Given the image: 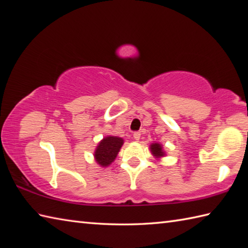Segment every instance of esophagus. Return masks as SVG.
<instances>
[{"mask_svg":"<svg viewBox=\"0 0 248 248\" xmlns=\"http://www.w3.org/2000/svg\"><path fill=\"white\" fill-rule=\"evenodd\" d=\"M140 132H134V134H133V139H134L135 140H140Z\"/></svg>","mask_w":248,"mask_h":248,"instance_id":"34e87169","label":"esophagus"}]
</instances>
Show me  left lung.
Returning a JSON list of instances; mask_svg holds the SVG:
<instances>
[{"label": "left lung", "mask_w": 248, "mask_h": 248, "mask_svg": "<svg viewBox=\"0 0 248 248\" xmlns=\"http://www.w3.org/2000/svg\"><path fill=\"white\" fill-rule=\"evenodd\" d=\"M150 151H151V154L156 157V159H160V157H163L165 155V152H164V150H163V147L159 143L151 144Z\"/></svg>", "instance_id": "left-lung-1"}]
</instances>
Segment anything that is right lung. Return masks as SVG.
Returning a JSON list of instances; mask_svg holds the SVG:
<instances>
[{"mask_svg":"<svg viewBox=\"0 0 248 248\" xmlns=\"http://www.w3.org/2000/svg\"><path fill=\"white\" fill-rule=\"evenodd\" d=\"M124 144V140L117 136H107L98 144L96 150H94V159L99 165L107 167L117 156L118 152Z\"/></svg>","mask_w":248,"mask_h":248,"instance_id":"obj_1","label":"right lung"}]
</instances>
